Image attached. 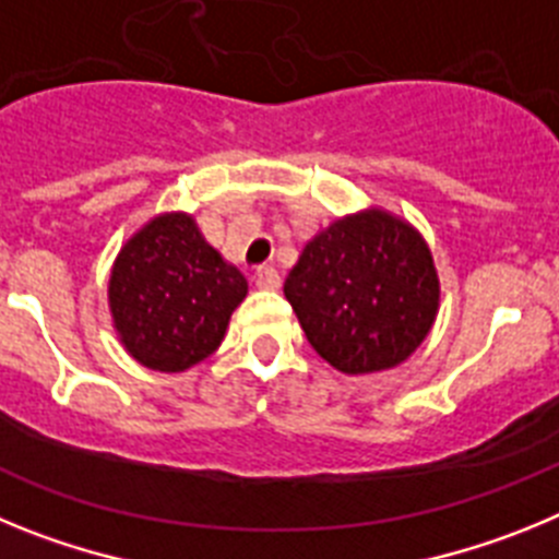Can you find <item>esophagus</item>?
Wrapping results in <instances>:
<instances>
[{
  "mask_svg": "<svg viewBox=\"0 0 559 559\" xmlns=\"http://www.w3.org/2000/svg\"><path fill=\"white\" fill-rule=\"evenodd\" d=\"M251 280H254L257 288H265V290L280 288V274H276V269H271V265H260Z\"/></svg>",
  "mask_w": 559,
  "mask_h": 559,
  "instance_id": "esophagus-1",
  "label": "esophagus"
}]
</instances>
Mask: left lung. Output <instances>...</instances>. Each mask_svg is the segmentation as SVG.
<instances>
[{"mask_svg":"<svg viewBox=\"0 0 559 559\" xmlns=\"http://www.w3.org/2000/svg\"><path fill=\"white\" fill-rule=\"evenodd\" d=\"M285 299L330 367L383 372L431 333L439 276L431 249L408 221L364 210L308 240L285 280Z\"/></svg>","mask_w":559,"mask_h":559,"instance_id":"left-lung-1","label":"left lung"}]
</instances>
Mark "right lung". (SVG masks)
<instances>
[{
  "instance_id": "obj_1",
  "label": "right lung",
  "mask_w": 559,
  "mask_h": 559,
  "mask_svg": "<svg viewBox=\"0 0 559 559\" xmlns=\"http://www.w3.org/2000/svg\"><path fill=\"white\" fill-rule=\"evenodd\" d=\"M246 294V276L206 243L192 215L165 212L114 260L108 310L133 360L156 372H185L221 347Z\"/></svg>"
}]
</instances>
